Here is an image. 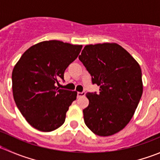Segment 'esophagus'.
<instances>
[{"label":"esophagus","instance_id":"34e87169","mask_svg":"<svg viewBox=\"0 0 160 160\" xmlns=\"http://www.w3.org/2000/svg\"><path fill=\"white\" fill-rule=\"evenodd\" d=\"M85 92H77V98H81V97L85 96Z\"/></svg>","mask_w":160,"mask_h":160}]
</instances>
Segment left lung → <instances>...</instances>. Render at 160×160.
I'll use <instances>...</instances> for the list:
<instances>
[{
  "instance_id": "obj_1",
  "label": "left lung",
  "mask_w": 160,
  "mask_h": 160,
  "mask_svg": "<svg viewBox=\"0 0 160 160\" xmlns=\"http://www.w3.org/2000/svg\"><path fill=\"white\" fill-rule=\"evenodd\" d=\"M79 59L100 86V93H88L89 105L83 109L87 126L99 136L123 129L137 108L143 85L139 64L117 43L88 45Z\"/></svg>"
}]
</instances>
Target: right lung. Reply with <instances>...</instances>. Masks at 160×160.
Segmentation results:
<instances>
[{
    "mask_svg": "<svg viewBox=\"0 0 160 160\" xmlns=\"http://www.w3.org/2000/svg\"><path fill=\"white\" fill-rule=\"evenodd\" d=\"M82 45L58 40L41 42L21 56L12 71V90L18 108L29 125L52 132L65 122L77 91L59 89V80L80 54Z\"/></svg>",
    "mask_w": 160,
    "mask_h": 160,
    "instance_id": "add662e5",
    "label": "right lung"
}]
</instances>
